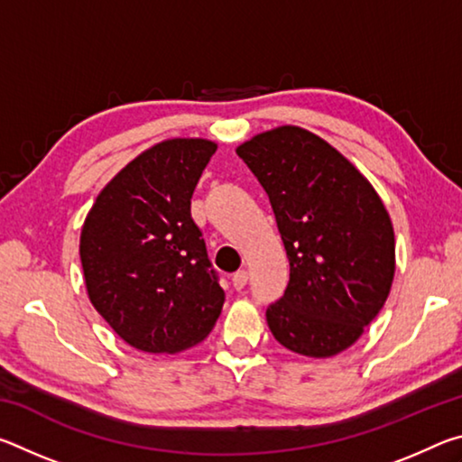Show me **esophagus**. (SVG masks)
Masks as SVG:
<instances>
[{"instance_id": "esophagus-1", "label": "esophagus", "mask_w": 462, "mask_h": 462, "mask_svg": "<svg viewBox=\"0 0 462 462\" xmlns=\"http://www.w3.org/2000/svg\"><path fill=\"white\" fill-rule=\"evenodd\" d=\"M246 281H248V273L245 271V269H240V271H236L232 275V285H234V289H242L246 285Z\"/></svg>"}]
</instances>
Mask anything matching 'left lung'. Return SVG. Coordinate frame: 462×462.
Segmentation results:
<instances>
[{
  "instance_id": "left-lung-1",
  "label": "left lung",
  "mask_w": 462,
  "mask_h": 462,
  "mask_svg": "<svg viewBox=\"0 0 462 462\" xmlns=\"http://www.w3.org/2000/svg\"><path fill=\"white\" fill-rule=\"evenodd\" d=\"M236 152L267 191L289 256V285L267 310L291 353L330 358L353 346L395 277V234L369 179L338 148L300 126H277Z\"/></svg>"
}]
</instances>
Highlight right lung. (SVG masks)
<instances>
[{"label": "right lung", "mask_w": 462, "mask_h": 462, "mask_svg": "<svg viewBox=\"0 0 462 462\" xmlns=\"http://www.w3.org/2000/svg\"><path fill=\"white\" fill-rule=\"evenodd\" d=\"M217 144L167 138L118 171L85 216L79 254L91 306L132 348L177 355L214 330L224 289L191 220Z\"/></svg>", "instance_id": "add662e5"}]
</instances>
